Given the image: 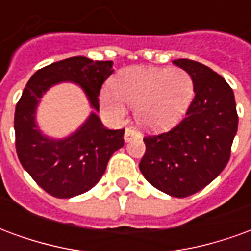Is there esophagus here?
<instances>
[{"mask_svg":"<svg viewBox=\"0 0 251 251\" xmlns=\"http://www.w3.org/2000/svg\"><path fill=\"white\" fill-rule=\"evenodd\" d=\"M136 137H140V133H138L136 129H133V127H127V129H126L125 136H124L125 142H129L130 140H133V138H136Z\"/></svg>","mask_w":251,"mask_h":251,"instance_id":"esophagus-1","label":"esophagus"}]
</instances>
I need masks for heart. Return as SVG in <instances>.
Here are the masks:
<instances>
[{"label":"heart","instance_id":"b5f03b06","mask_svg":"<svg viewBox=\"0 0 251 251\" xmlns=\"http://www.w3.org/2000/svg\"><path fill=\"white\" fill-rule=\"evenodd\" d=\"M194 80L179 67H131L113 80V91L103 90L100 102L115 117L126 114L125 103L134 106V117L147 130L174 127L194 99Z\"/></svg>","mask_w":251,"mask_h":251}]
</instances>
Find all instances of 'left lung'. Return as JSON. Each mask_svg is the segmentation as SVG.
<instances>
[{"label": "left lung", "mask_w": 251, "mask_h": 251, "mask_svg": "<svg viewBox=\"0 0 251 251\" xmlns=\"http://www.w3.org/2000/svg\"><path fill=\"white\" fill-rule=\"evenodd\" d=\"M188 72L195 97L185 118L172 130L144 138V177L161 192L185 198L216 179L228 163L238 130L235 98L227 82L201 63L177 59Z\"/></svg>", "instance_id": "1"}]
</instances>
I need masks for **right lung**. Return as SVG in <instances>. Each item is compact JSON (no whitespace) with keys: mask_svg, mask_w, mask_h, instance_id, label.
<instances>
[{"mask_svg":"<svg viewBox=\"0 0 251 251\" xmlns=\"http://www.w3.org/2000/svg\"><path fill=\"white\" fill-rule=\"evenodd\" d=\"M113 62L74 56L52 63L33 74L14 111L16 151L23 168L46 192L68 199L87 192L98 183L110 157L124 147L125 130H109L99 120V91L113 74ZM77 84L94 109L72 135L52 139L40 130L35 110L40 98L59 82Z\"/></svg>","mask_w":251,"mask_h":251,"instance_id":"add662e5","label":"right lung"}]
</instances>
